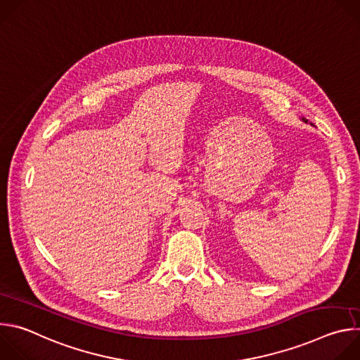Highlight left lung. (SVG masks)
I'll return each instance as SVG.
<instances>
[{
	"label": "left lung",
	"instance_id": "1",
	"mask_svg": "<svg viewBox=\"0 0 360 360\" xmlns=\"http://www.w3.org/2000/svg\"><path fill=\"white\" fill-rule=\"evenodd\" d=\"M303 121H304V122H307V121H306V120H304V118H303Z\"/></svg>",
	"mask_w": 360,
	"mask_h": 360
}]
</instances>
